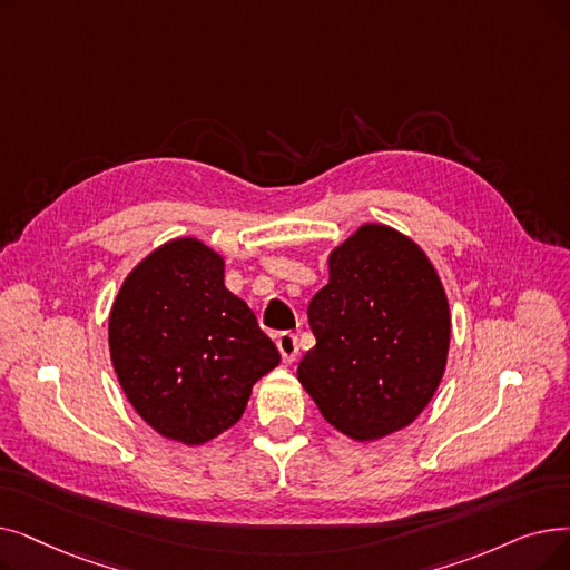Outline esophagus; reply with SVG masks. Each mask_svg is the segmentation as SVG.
Listing matches in <instances>:
<instances>
[{
    "mask_svg": "<svg viewBox=\"0 0 570 570\" xmlns=\"http://www.w3.org/2000/svg\"><path fill=\"white\" fill-rule=\"evenodd\" d=\"M277 350H279L284 363H293L295 356H298V337H295L293 333H282L277 337Z\"/></svg>",
    "mask_w": 570,
    "mask_h": 570,
    "instance_id": "34e87169",
    "label": "esophagus"
}]
</instances>
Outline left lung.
I'll list each match as a JSON object with an SVG mask.
<instances>
[{
  "label": "left lung",
  "instance_id": "left-lung-1",
  "mask_svg": "<svg viewBox=\"0 0 570 570\" xmlns=\"http://www.w3.org/2000/svg\"><path fill=\"white\" fill-rule=\"evenodd\" d=\"M316 344L298 380L318 412L358 442L410 426L431 403L450 352V305L419 244L365 224L328 256L309 307Z\"/></svg>",
  "mask_w": 570,
  "mask_h": 570
}]
</instances>
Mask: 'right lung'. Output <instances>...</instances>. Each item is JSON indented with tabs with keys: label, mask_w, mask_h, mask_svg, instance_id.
Masks as SVG:
<instances>
[{
	"label": "right lung",
	"mask_w": 570,
	"mask_h": 570,
	"mask_svg": "<svg viewBox=\"0 0 570 570\" xmlns=\"http://www.w3.org/2000/svg\"><path fill=\"white\" fill-rule=\"evenodd\" d=\"M224 258L179 237L122 282L109 352L130 405L163 438L205 444L239 422L254 384L282 356L224 284Z\"/></svg>",
	"instance_id": "1"
}]
</instances>
